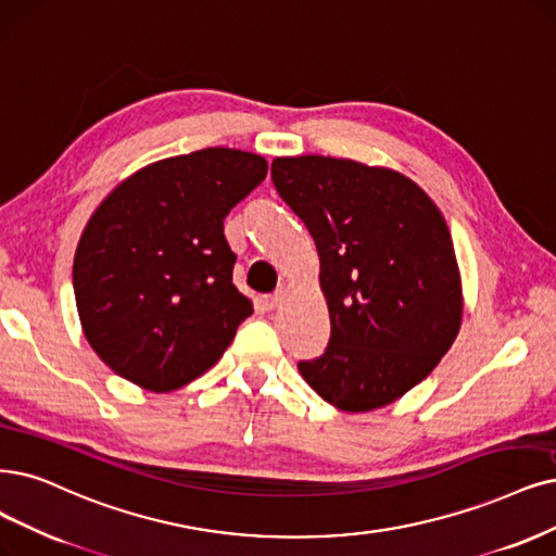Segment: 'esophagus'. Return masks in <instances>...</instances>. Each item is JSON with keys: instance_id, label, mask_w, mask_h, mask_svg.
Returning <instances> with one entry per match:
<instances>
[{"instance_id": "34e87169", "label": "esophagus", "mask_w": 556, "mask_h": 556, "mask_svg": "<svg viewBox=\"0 0 556 556\" xmlns=\"http://www.w3.org/2000/svg\"><path fill=\"white\" fill-rule=\"evenodd\" d=\"M281 302H283V291H275V293H270V295H263V298H261L263 309H267V312H275Z\"/></svg>"}]
</instances>
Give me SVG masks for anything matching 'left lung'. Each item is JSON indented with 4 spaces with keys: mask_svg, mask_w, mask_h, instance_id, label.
Segmentation results:
<instances>
[{
    "mask_svg": "<svg viewBox=\"0 0 556 556\" xmlns=\"http://www.w3.org/2000/svg\"><path fill=\"white\" fill-rule=\"evenodd\" d=\"M273 182L316 242L332 323L325 353L298 364L302 378L345 413L396 401L460 330V275L442 213L403 174L355 160L277 157Z\"/></svg>",
    "mask_w": 556,
    "mask_h": 556,
    "instance_id": "8db88e82",
    "label": "left lung"
}]
</instances>
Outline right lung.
<instances>
[{
  "mask_svg": "<svg viewBox=\"0 0 556 556\" xmlns=\"http://www.w3.org/2000/svg\"><path fill=\"white\" fill-rule=\"evenodd\" d=\"M265 174L261 155L203 149L149 164L98 205L73 289L81 330L114 374L172 392L224 355L254 312L233 286L224 217Z\"/></svg>",
  "mask_w": 556,
  "mask_h": 556,
  "instance_id": "1",
  "label": "right lung"
}]
</instances>
